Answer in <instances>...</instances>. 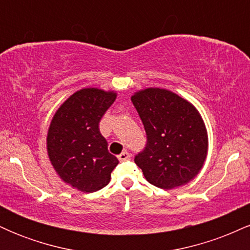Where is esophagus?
<instances>
[{
	"mask_svg": "<svg viewBox=\"0 0 250 250\" xmlns=\"http://www.w3.org/2000/svg\"><path fill=\"white\" fill-rule=\"evenodd\" d=\"M117 157H119L120 161H125V160H129V159H130V154H129L128 151H125H125H122V153L120 154L119 156H117Z\"/></svg>",
	"mask_w": 250,
	"mask_h": 250,
	"instance_id": "34e87169",
	"label": "esophagus"
}]
</instances>
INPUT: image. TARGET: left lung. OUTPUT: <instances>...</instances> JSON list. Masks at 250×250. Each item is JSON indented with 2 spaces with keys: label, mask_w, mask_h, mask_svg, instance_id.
<instances>
[{
  "label": "left lung",
  "mask_w": 250,
  "mask_h": 250,
  "mask_svg": "<svg viewBox=\"0 0 250 250\" xmlns=\"http://www.w3.org/2000/svg\"><path fill=\"white\" fill-rule=\"evenodd\" d=\"M131 102L147 134V145L134 160L146 180L162 189L181 187L193 180L208 151L207 129L197 109L160 88L136 91Z\"/></svg>",
  "instance_id": "1"
}]
</instances>
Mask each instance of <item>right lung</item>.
Returning <instances> with one entry per match:
<instances>
[{"instance_id": "1", "label": "right lung", "mask_w": 250, "mask_h": 250, "mask_svg": "<svg viewBox=\"0 0 250 250\" xmlns=\"http://www.w3.org/2000/svg\"><path fill=\"white\" fill-rule=\"evenodd\" d=\"M116 99L115 91L83 88L62 103L47 135L48 156L62 181L83 193L108 185L119 160L108 151L99 123Z\"/></svg>"}]
</instances>
